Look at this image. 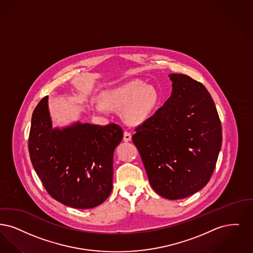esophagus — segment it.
<instances>
[{
	"label": "esophagus",
	"mask_w": 253,
	"mask_h": 253,
	"mask_svg": "<svg viewBox=\"0 0 253 253\" xmlns=\"http://www.w3.org/2000/svg\"><path fill=\"white\" fill-rule=\"evenodd\" d=\"M131 133L128 131H125L124 132V138H123V140L125 141V142H129V141H131Z\"/></svg>",
	"instance_id": "esophagus-1"
}]
</instances>
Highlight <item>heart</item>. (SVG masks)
Returning a JSON list of instances; mask_svg holds the SVG:
<instances>
[{"mask_svg": "<svg viewBox=\"0 0 253 253\" xmlns=\"http://www.w3.org/2000/svg\"><path fill=\"white\" fill-rule=\"evenodd\" d=\"M158 101L156 89L139 79L107 89L100 96V105L104 109H123V117L131 124H140L150 118L156 110Z\"/></svg>", "mask_w": 253, "mask_h": 253, "instance_id": "heart-1", "label": "heart"}]
</instances>
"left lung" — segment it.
<instances>
[{
    "label": "left lung",
    "instance_id": "left-lung-1",
    "mask_svg": "<svg viewBox=\"0 0 253 253\" xmlns=\"http://www.w3.org/2000/svg\"><path fill=\"white\" fill-rule=\"evenodd\" d=\"M169 77L171 96L136 127L132 141L153 190L174 200L194 195L209 182L222 144V127L207 88L186 75Z\"/></svg>",
    "mask_w": 253,
    "mask_h": 253
}]
</instances>
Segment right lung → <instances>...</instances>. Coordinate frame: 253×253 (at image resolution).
<instances>
[{"instance_id": "add662e5", "label": "right lung", "mask_w": 253, "mask_h": 253, "mask_svg": "<svg viewBox=\"0 0 253 253\" xmlns=\"http://www.w3.org/2000/svg\"><path fill=\"white\" fill-rule=\"evenodd\" d=\"M116 124L77 122L52 127L48 96L34 110L28 140L30 159L48 194L76 209H91L111 193L113 153L123 139Z\"/></svg>"}]
</instances>
